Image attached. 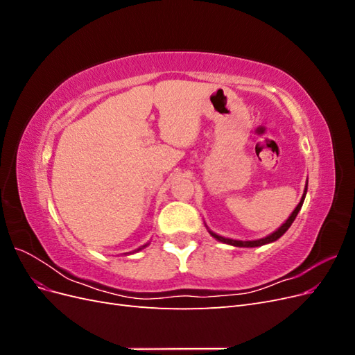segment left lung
I'll return each instance as SVG.
<instances>
[{
	"label": "left lung",
	"mask_w": 355,
	"mask_h": 355,
	"mask_svg": "<svg viewBox=\"0 0 355 355\" xmlns=\"http://www.w3.org/2000/svg\"><path fill=\"white\" fill-rule=\"evenodd\" d=\"M306 189H308V182H306V185H305V189H304V196H302V198H300V201H299V204L296 206V209L292 211V214H290V216L287 218V220L282 225V227H278L272 234H270V235H266V237H263V239H259V240H252V241H243V240H232V239H225V237H222V235H218V234H214L213 231H210L209 228V232H210V235L213 239H216L218 241H220V243H225V244H230V245H234V247H259V245H263V244H270V243H274V241H277L278 239L282 237V235L292 227V223H293V220L296 219V216H297V213H299V210H300V207H302V204H304V200H305V196H306Z\"/></svg>",
	"instance_id": "left-lung-1"
}]
</instances>
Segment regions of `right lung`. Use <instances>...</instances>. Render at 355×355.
<instances>
[{
	"label": "right lung",
	"mask_w": 355,
	"mask_h": 355,
	"mask_svg": "<svg viewBox=\"0 0 355 355\" xmlns=\"http://www.w3.org/2000/svg\"><path fill=\"white\" fill-rule=\"evenodd\" d=\"M148 244H145V245H142V247H139V249L137 250H135L133 253H136V252H139V250H142V249H145V247H146ZM124 254H130V253H124Z\"/></svg>",
	"instance_id": "obj_1"
}]
</instances>
